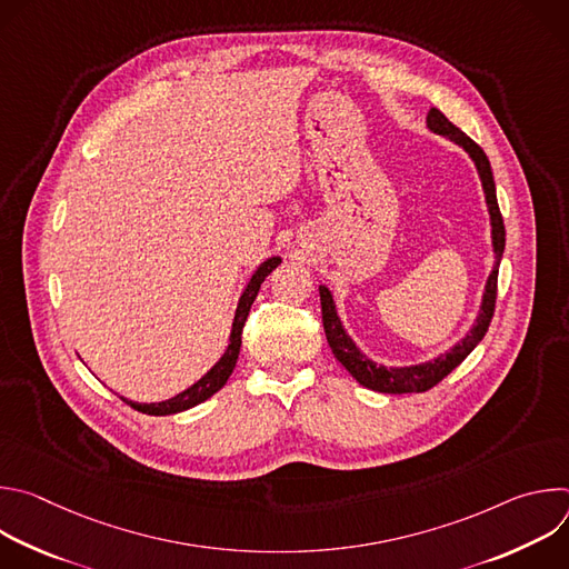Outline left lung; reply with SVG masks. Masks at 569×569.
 I'll return each mask as SVG.
<instances>
[{
  "label": "left lung",
  "instance_id": "8db88e82",
  "mask_svg": "<svg viewBox=\"0 0 569 569\" xmlns=\"http://www.w3.org/2000/svg\"><path fill=\"white\" fill-rule=\"evenodd\" d=\"M426 121H428L430 132L450 139L452 143L463 148L468 152V157L472 159L477 176L481 180L486 209H489V218H491V246H493V254H496V266H493L489 279H486L481 303H479V310H477V317H475V323L470 327V331L457 345H452L446 353L437 356L435 360L419 362V365H405V367H385V365L373 362L369 356H365L345 329V323L338 315L333 292L327 286H319L323 333H327V340H329V347H331L333 356L342 362V367L362 387H369V389L382 391V393L428 391L430 387H435L439 380H443L455 367H459L466 360V356L481 342L486 331H489V323H491L493 310H496L500 261H502V254H505V240H507L505 236L507 233H505V222H502V213H500V207H498L496 180H493L489 157L483 154V150L470 137H466L455 123H450L441 110L432 108L428 112Z\"/></svg>",
  "mask_w": 569,
  "mask_h": 569
}]
</instances>
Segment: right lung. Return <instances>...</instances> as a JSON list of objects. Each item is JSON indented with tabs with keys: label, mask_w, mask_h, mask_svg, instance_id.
<instances>
[{
	"label": "right lung",
	"mask_w": 569,
	"mask_h": 569,
	"mask_svg": "<svg viewBox=\"0 0 569 569\" xmlns=\"http://www.w3.org/2000/svg\"><path fill=\"white\" fill-rule=\"evenodd\" d=\"M281 263V257H270L266 259L257 270L254 274L250 277L246 290L240 292V299H238V306H236V312H233V321H231V333H229V345L224 349V353L220 356V360L200 378L196 380L191 387H187L184 391H180L178 396L169 398V400H159V402H137V400H130L126 396H119L123 402H128L132 410L137 412H143V415H150V417H167V415H178V412H184V410H191L196 408V405L204 402L207 398H211L218 389L224 387V382L229 380L233 367H236V360H238V353H240V336H242V327H246V319L250 315V308L259 295V288L261 283L266 281V277Z\"/></svg>",
	"instance_id": "add662e5"
}]
</instances>
